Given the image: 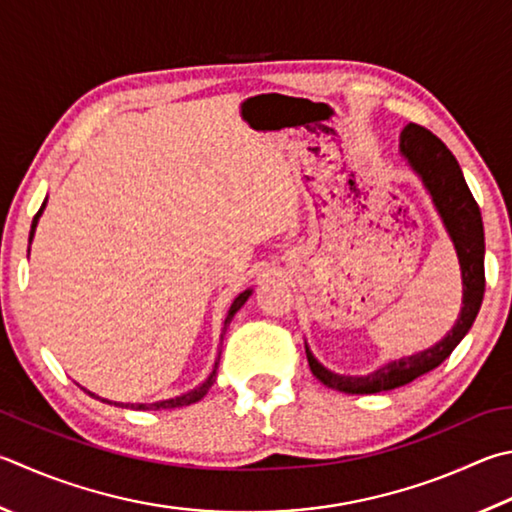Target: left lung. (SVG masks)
I'll return each instance as SVG.
<instances>
[{
  "label": "left lung",
  "mask_w": 512,
  "mask_h": 512,
  "mask_svg": "<svg viewBox=\"0 0 512 512\" xmlns=\"http://www.w3.org/2000/svg\"><path fill=\"white\" fill-rule=\"evenodd\" d=\"M401 152L405 154V159L410 161L414 170L421 174L425 188L430 190L434 206L439 208L443 224L450 232L454 248H457L463 275V309L457 324H454V329L439 342V345L416 353V356L389 362V365L380 367L369 376L333 374V371L324 369L320 362L311 356V351L306 349V358H309L313 376L329 389H336V392H387V389L412 383L414 378L436 369L470 331L483 300V288H486L483 248L486 246H483L481 212L466 179H463L457 159H454L452 152L443 145L441 138H436L430 129L416 123L405 125L401 134Z\"/></svg>",
  "instance_id": "8db88e82"
}]
</instances>
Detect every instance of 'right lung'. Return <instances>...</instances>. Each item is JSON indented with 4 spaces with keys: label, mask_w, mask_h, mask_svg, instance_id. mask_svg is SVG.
<instances>
[{
    "label": "right lung",
    "mask_w": 512,
    "mask_h": 512,
    "mask_svg": "<svg viewBox=\"0 0 512 512\" xmlns=\"http://www.w3.org/2000/svg\"><path fill=\"white\" fill-rule=\"evenodd\" d=\"M44 206H46V201L42 203V208L37 210V215L33 217V226H31V237L29 239H33V232H35V226H37V219H40V215H42V210H44ZM248 295H250V291H244V293H239L237 297H235V302H232V306H230V311H228V315H226V322H224V331L228 329V324H230V320L235 318V313L241 309V306H244V302L248 300ZM221 338H224V333H221ZM217 367H219V360L215 362V369H212V374L208 376V380L206 383H201L197 389H192V392H188V394H183V396H176V398H167V401H159V403H114V401H107V398H98L96 394H91V392H85L91 396V398H98V401H102V403H109V405H116V407H132V410H174V407H185V405H192V403H197V401H201L203 396L208 394V389L215 385V380H217Z\"/></svg>",
    "instance_id": "1"
}]
</instances>
